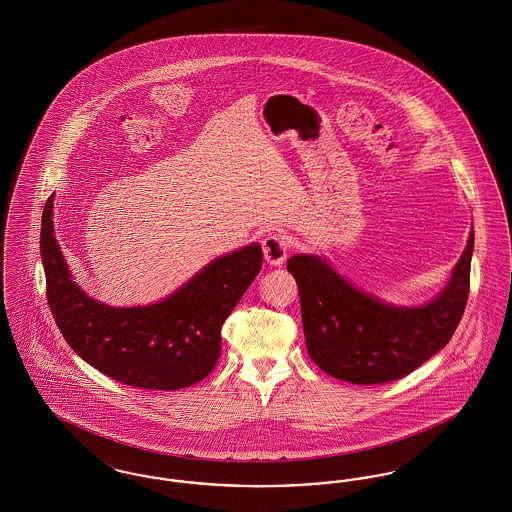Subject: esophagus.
<instances>
[{
    "label": "esophagus",
    "instance_id": "1",
    "mask_svg": "<svg viewBox=\"0 0 512 512\" xmlns=\"http://www.w3.org/2000/svg\"><path fill=\"white\" fill-rule=\"evenodd\" d=\"M290 251V242L276 232L267 234V238L263 240V253H265V261L272 267H280Z\"/></svg>",
    "mask_w": 512,
    "mask_h": 512
}]
</instances>
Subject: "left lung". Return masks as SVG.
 <instances>
[{"instance_id": "1", "label": "left lung", "mask_w": 512, "mask_h": 512, "mask_svg": "<svg viewBox=\"0 0 512 512\" xmlns=\"http://www.w3.org/2000/svg\"><path fill=\"white\" fill-rule=\"evenodd\" d=\"M474 228L445 286L420 305H395L357 288L326 257H290L305 343L326 374L351 384H384L407 376L441 351L463 318Z\"/></svg>"}]
</instances>
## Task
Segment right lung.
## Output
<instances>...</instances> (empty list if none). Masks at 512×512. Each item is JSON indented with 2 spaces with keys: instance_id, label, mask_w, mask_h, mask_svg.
Listing matches in <instances>:
<instances>
[{
  "instance_id": "obj_1",
  "label": "right lung",
  "mask_w": 512,
  "mask_h": 512,
  "mask_svg": "<svg viewBox=\"0 0 512 512\" xmlns=\"http://www.w3.org/2000/svg\"><path fill=\"white\" fill-rule=\"evenodd\" d=\"M53 199L42 215L40 253L49 309L74 353L134 388L172 391L201 382L219 361L224 320L263 267L261 245L220 255L155 303L113 307L76 284L55 240Z\"/></svg>"
}]
</instances>
